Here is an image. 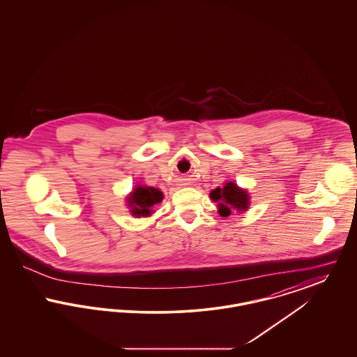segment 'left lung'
<instances>
[{"label":"left lung","mask_w":357,"mask_h":357,"mask_svg":"<svg viewBox=\"0 0 357 357\" xmlns=\"http://www.w3.org/2000/svg\"><path fill=\"white\" fill-rule=\"evenodd\" d=\"M211 201L217 202L218 214L221 217H229L233 211L243 213L250 206V195L246 188H241L237 183L229 181L222 187L210 191Z\"/></svg>","instance_id":"left-lung-1"}]
</instances>
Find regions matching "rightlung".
Returning a JSON list of instances; mask_svg holds the SVG:
<instances>
[{
    "label": "right lung",
    "mask_w": 357,
    "mask_h": 357,
    "mask_svg": "<svg viewBox=\"0 0 357 357\" xmlns=\"http://www.w3.org/2000/svg\"><path fill=\"white\" fill-rule=\"evenodd\" d=\"M165 195L159 188L136 185L132 191L126 197V204L130 208L131 215L135 218L151 217L155 213L153 207L163 201Z\"/></svg>",
    "instance_id": "obj_1"
}]
</instances>
